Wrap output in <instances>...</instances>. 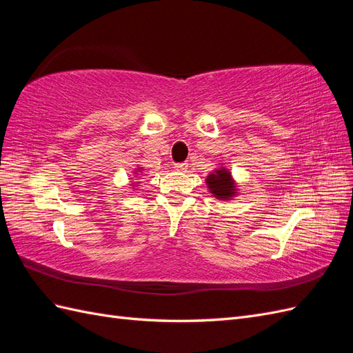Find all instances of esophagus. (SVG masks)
I'll return each mask as SVG.
<instances>
[{"instance_id":"34e87169","label":"esophagus","mask_w":353,"mask_h":353,"mask_svg":"<svg viewBox=\"0 0 353 353\" xmlns=\"http://www.w3.org/2000/svg\"><path fill=\"white\" fill-rule=\"evenodd\" d=\"M176 170H181V172H184V170H187V168H188V163H176L175 166H174Z\"/></svg>"}]
</instances>
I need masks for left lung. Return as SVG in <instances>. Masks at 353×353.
I'll use <instances>...</instances> for the list:
<instances>
[{
  "instance_id": "obj_1",
  "label": "left lung",
  "mask_w": 353,
  "mask_h": 353,
  "mask_svg": "<svg viewBox=\"0 0 353 353\" xmlns=\"http://www.w3.org/2000/svg\"><path fill=\"white\" fill-rule=\"evenodd\" d=\"M205 181L209 193L221 201H228L239 196L240 190L236 179L232 178L231 170L222 166V163H219V168L213 169Z\"/></svg>"
}]
</instances>
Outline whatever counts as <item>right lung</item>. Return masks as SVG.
I'll return each instance as SVG.
<instances>
[{"label":"right lung","instance_id":"add662e5","mask_svg":"<svg viewBox=\"0 0 353 353\" xmlns=\"http://www.w3.org/2000/svg\"><path fill=\"white\" fill-rule=\"evenodd\" d=\"M143 172H144L143 166H137V168L134 169V172H132V174H134V176H138V175H143ZM131 179H134V178H131ZM131 183H132V181H131ZM137 184H140V183H138V181H137V183H132L131 185H132V187H135ZM134 190H135V188H134Z\"/></svg>","mask_w":353,"mask_h":353}]
</instances>
